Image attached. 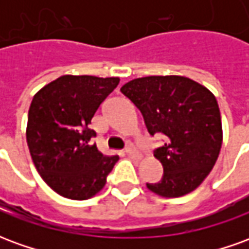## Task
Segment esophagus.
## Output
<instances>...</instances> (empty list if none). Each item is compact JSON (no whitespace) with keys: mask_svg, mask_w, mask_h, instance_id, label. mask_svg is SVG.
<instances>
[{"mask_svg":"<svg viewBox=\"0 0 249 249\" xmlns=\"http://www.w3.org/2000/svg\"><path fill=\"white\" fill-rule=\"evenodd\" d=\"M125 152H126V155H129V156L132 157H137V159H140V153L137 152V149H136L135 146L132 145V144H129V145L126 146V149H125Z\"/></svg>","mask_w":249,"mask_h":249,"instance_id":"1","label":"esophagus"}]
</instances>
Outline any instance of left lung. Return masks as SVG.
<instances>
[{
    "mask_svg": "<svg viewBox=\"0 0 249 249\" xmlns=\"http://www.w3.org/2000/svg\"><path fill=\"white\" fill-rule=\"evenodd\" d=\"M120 90L140 109L152 136H165L155 151L164 175L161 181L146 184L148 189L161 197L195 191L212 171L223 142L213 93L184 76L141 77Z\"/></svg>",
    "mask_w": 249,
    "mask_h": 249,
    "instance_id": "1",
    "label": "left lung"
}]
</instances>
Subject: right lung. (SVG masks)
<instances>
[{"mask_svg":"<svg viewBox=\"0 0 249 249\" xmlns=\"http://www.w3.org/2000/svg\"><path fill=\"white\" fill-rule=\"evenodd\" d=\"M119 77L65 76L41 88L30 104L26 141L37 172L66 198L87 200L107 183L119 156H105L89 141L94 113Z\"/></svg>","mask_w":249,"mask_h":249,"instance_id":"1","label":"right lung"}]
</instances>
